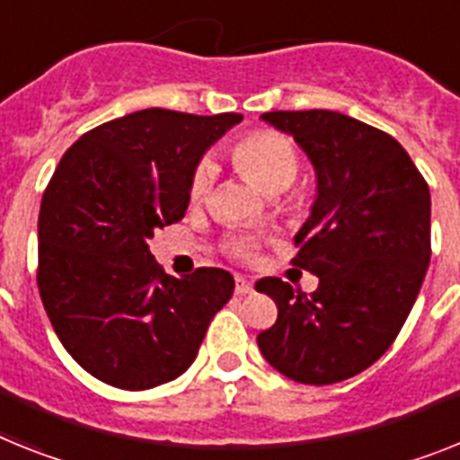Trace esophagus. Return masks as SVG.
<instances>
[{
  "mask_svg": "<svg viewBox=\"0 0 460 460\" xmlns=\"http://www.w3.org/2000/svg\"><path fill=\"white\" fill-rule=\"evenodd\" d=\"M252 292V283L245 276H236V295H250Z\"/></svg>",
  "mask_w": 460,
  "mask_h": 460,
  "instance_id": "esophagus-1",
  "label": "esophagus"
}]
</instances>
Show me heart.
I'll use <instances>...</instances> for the list:
<instances>
[{
  "label": "heart",
  "mask_w": 460,
  "mask_h": 460,
  "mask_svg": "<svg viewBox=\"0 0 460 460\" xmlns=\"http://www.w3.org/2000/svg\"><path fill=\"white\" fill-rule=\"evenodd\" d=\"M234 164L264 194L276 196L295 182L299 172V154L288 135L276 133V130H257V133L245 135L234 146ZM215 177H217V164L210 156L200 158L189 184L191 200L206 199L215 184ZM231 252L241 260H252L257 245L250 238H236L231 243Z\"/></svg>",
  "instance_id": "1"
}]
</instances>
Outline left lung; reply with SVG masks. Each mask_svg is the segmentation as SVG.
<instances>
[{
  "mask_svg": "<svg viewBox=\"0 0 460 460\" xmlns=\"http://www.w3.org/2000/svg\"><path fill=\"white\" fill-rule=\"evenodd\" d=\"M315 171L311 215L292 264L318 276L306 296L280 278L254 285L278 320L257 346L299 384L350 379L379 360L402 330L430 261V191L402 145L330 110L266 111Z\"/></svg>",
  "mask_w": 460,
  "mask_h": 460,
  "instance_id": "obj_1",
  "label": "left lung"
}]
</instances>
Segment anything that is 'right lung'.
Returning <instances> with one entry per match:
<instances>
[{
    "label": "right lung",
    "instance_id": "obj_1",
    "mask_svg": "<svg viewBox=\"0 0 460 460\" xmlns=\"http://www.w3.org/2000/svg\"><path fill=\"white\" fill-rule=\"evenodd\" d=\"M241 114L142 110L88 130L60 158L40 210V285L58 339L95 379L146 391L196 360L234 295L224 269L172 278L149 238L184 217L208 146Z\"/></svg>",
    "mask_w": 460,
    "mask_h": 460
}]
</instances>
